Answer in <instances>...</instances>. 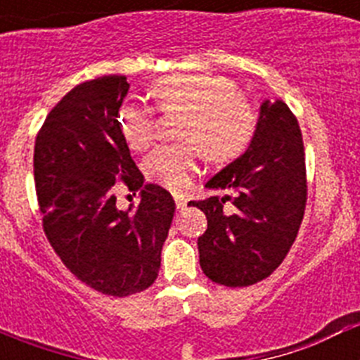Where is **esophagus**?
<instances>
[{"mask_svg":"<svg viewBox=\"0 0 360 360\" xmlns=\"http://www.w3.org/2000/svg\"><path fill=\"white\" fill-rule=\"evenodd\" d=\"M174 202H176L178 211H184V209H186L187 198H184V196H180V195H174Z\"/></svg>","mask_w":360,"mask_h":360,"instance_id":"esophagus-1","label":"esophagus"}]
</instances>
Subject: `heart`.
I'll return each mask as SVG.
<instances>
[{"label":"heart","instance_id":"obj_1","mask_svg":"<svg viewBox=\"0 0 360 360\" xmlns=\"http://www.w3.org/2000/svg\"><path fill=\"white\" fill-rule=\"evenodd\" d=\"M149 91L162 113H182L178 139L186 141L160 146L144 158L142 167L151 182L180 193L198 167V153L211 164H229L252 142L256 111L227 77L171 73L153 82ZM119 129L133 151H142L155 139V113L151 108L126 104L119 111Z\"/></svg>","mask_w":360,"mask_h":360}]
</instances>
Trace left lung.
<instances>
[{
    "label": "left lung",
    "instance_id": "obj_1",
    "mask_svg": "<svg viewBox=\"0 0 360 360\" xmlns=\"http://www.w3.org/2000/svg\"><path fill=\"white\" fill-rule=\"evenodd\" d=\"M205 187L227 195L189 202L207 216L198 238L203 274L225 287L269 278L295 241L307 205L303 135L290 108L265 101L249 149Z\"/></svg>",
    "mask_w": 360,
    "mask_h": 360
}]
</instances>
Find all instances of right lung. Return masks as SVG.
Wrapping results in <instances>:
<instances>
[{"instance_id":"obj_1","label":"right lung","mask_w":360,"mask_h":360,"mask_svg":"<svg viewBox=\"0 0 360 360\" xmlns=\"http://www.w3.org/2000/svg\"><path fill=\"white\" fill-rule=\"evenodd\" d=\"M129 84L104 75L52 108L34 148L43 229L66 269L94 290L126 297L151 287L174 214L173 196L144 184L119 129ZM141 191L139 208L116 207L112 186Z\"/></svg>"}]
</instances>
